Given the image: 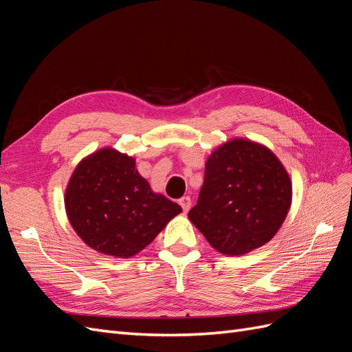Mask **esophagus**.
<instances>
[{"label": "esophagus", "mask_w": 352, "mask_h": 352, "mask_svg": "<svg viewBox=\"0 0 352 352\" xmlns=\"http://www.w3.org/2000/svg\"><path fill=\"white\" fill-rule=\"evenodd\" d=\"M179 204H180V207H182L184 212H188L190 206H192V201H190L189 197H184V198L179 199Z\"/></svg>", "instance_id": "esophagus-1"}]
</instances>
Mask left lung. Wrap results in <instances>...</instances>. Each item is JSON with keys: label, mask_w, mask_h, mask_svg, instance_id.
Listing matches in <instances>:
<instances>
[{"label": "left lung", "mask_w": 352, "mask_h": 352, "mask_svg": "<svg viewBox=\"0 0 352 352\" xmlns=\"http://www.w3.org/2000/svg\"><path fill=\"white\" fill-rule=\"evenodd\" d=\"M291 201L292 184L279 158L236 138L207 158L204 184L188 217L212 248L243 255L276 235Z\"/></svg>", "instance_id": "left-lung-1"}]
</instances>
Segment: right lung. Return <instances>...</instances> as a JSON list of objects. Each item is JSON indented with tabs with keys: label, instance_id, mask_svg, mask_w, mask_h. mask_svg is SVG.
I'll list each match as a JSON object with an SVG mask.
<instances>
[{
	"label": "right lung",
	"instance_id": "add662e5",
	"mask_svg": "<svg viewBox=\"0 0 352 352\" xmlns=\"http://www.w3.org/2000/svg\"><path fill=\"white\" fill-rule=\"evenodd\" d=\"M72 228L92 250L131 258L150 245L182 208L151 190L135 158L113 148L74 168L65 195Z\"/></svg>",
	"mask_w": 352,
	"mask_h": 352
}]
</instances>
